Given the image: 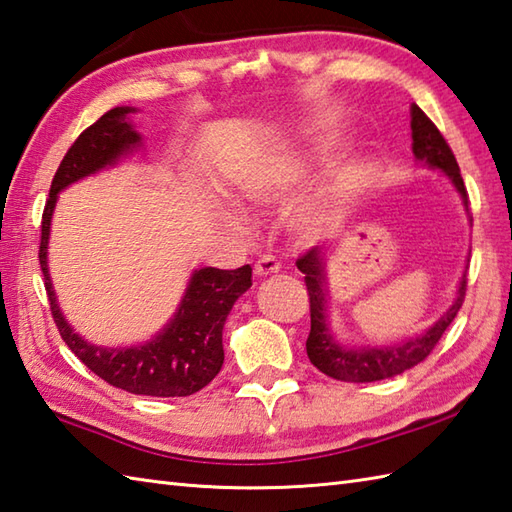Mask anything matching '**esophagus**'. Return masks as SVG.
<instances>
[{"mask_svg": "<svg viewBox=\"0 0 512 512\" xmlns=\"http://www.w3.org/2000/svg\"><path fill=\"white\" fill-rule=\"evenodd\" d=\"M254 269H256V274H258V276L276 274V271L280 269V260H278L276 256H271V254H263V256H260V258L256 260Z\"/></svg>", "mask_w": 512, "mask_h": 512, "instance_id": "34e87169", "label": "esophagus"}]
</instances>
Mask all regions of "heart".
I'll list each match as a JSON object with an SVG mask.
<instances>
[{"mask_svg":"<svg viewBox=\"0 0 512 512\" xmlns=\"http://www.w3.org/2000/svg\"><path fill=\"white\" fill-rule=\"evenodd\" d=\"M271 185H274V181H271L267 174H254V176H249V179H245L241 185H238V190H241V196L247 198V201L260 203L271 194ZM344 187H347V181L340 179L338 181V192H342Z\"/></svg>","mask_w":512,"mask_h":512,"instance_id":"obj_1","label":"heart"}]
</instances>
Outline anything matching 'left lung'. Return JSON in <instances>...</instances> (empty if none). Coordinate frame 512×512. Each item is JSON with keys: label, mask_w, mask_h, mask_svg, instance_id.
<instances>
[{"label": "left lung", "mask_w": 512, "mask_h": 512, "mask_svg": "<svg viewBox=\"0 0 512 512\" xmlns=\"http://www.w3.org/2000/svg\"><path fill=\"white\" fill-rule=\"evenodd\" d=\"M411 130H413V154L415 159L422 163H429L431 168H440L446 172L448 179L453 181L457 192L462 194L464 205L471 207L468 201V192L464 179L460 174V165L455 161V154L451 145L446 143L442 132L437 125L426 117L422 108H411ZM473 221V216H471ZM298 269L305 274V285L309 294V314H311V331L307 338V356L316 369H320L329 378H336L340 382H375L387 380L393 375H400L402 371L415 367L431 356L435 344L440 342L448 325L455 320L457 311L462 309V302L466 298V285L468 278L464 276L460 289H457V298L453 307L446 311L442 320L420 338H413L404 344H393V347H369V349H342L340 344L333 340L331 331L327 327V314H325V265H322V252L318 247L307 249L296 260Z\"/></svg>", "instance_id": "1"}]
</instances>
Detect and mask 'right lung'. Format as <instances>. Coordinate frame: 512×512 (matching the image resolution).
Instances as JSON below:
<instances>
[{
    "instance_id": "obj_1",
    "label": "right lung",
    "mask_w": 512,
    "mask_h": 512,
    "mask_svg": "<svg viewBox=\"0 0 512 512\" xmlns=\"http://www.w3.org/2000/svg\"><path fill=\"white\" fill-rule=\"evenodd\" d=\"M130 108H112L90 128L83 130L70 145L41 214L39 265L50 302L52 320L70 351L97 373L101 380L117 389L154 398H185L210 384L223 367V325L238 296L252 287V267L238 269H198L174 320L152 342L130 349H101L83 342L72 333L57 307L55 291L48 276L46 249L50 234V216L57 194L83 176L95 174L112 165L123 152L139 143V134L125 121Z\"/></svg>"
}]
</instances>
